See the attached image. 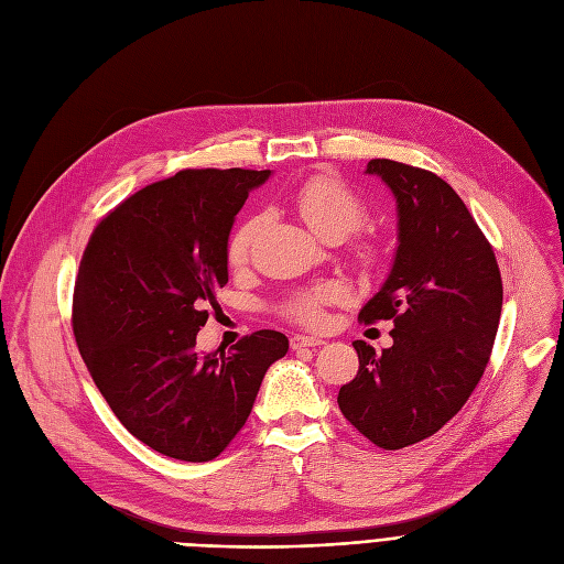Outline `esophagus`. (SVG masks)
<instances>
[{"mask_svg": "<svg viewBox=\"0 0 564 564\" xmlns=\"http://www.w3.org/2000/svg\"><path fill=\"white\" fill-rule=\"evenodd\" d=\"M324 344V339H318V337H305V335H293L291 337V348L293 351H299V348H310V346H321Z\"/></svg>", "mask_w": 564, "mask_h": 564, "instance_id": "34e87169", "label": "esophagus"}]
</instances>
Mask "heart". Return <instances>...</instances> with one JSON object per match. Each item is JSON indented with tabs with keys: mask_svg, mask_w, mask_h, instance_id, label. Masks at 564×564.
I'll return each instance as SVG.
<instances>
[{
	"mask_svg": "<svg viewBox=\"0 0 564 564\" xmlns=\"http://www.w3.org/2000/svg\"><path fill=\"white\" fill-rule=\"evenodd\" d=\"M303 220L326 240H341L348 234H354L367 223V206L365 202L339 178L333 176H316L299 187L293 195ZM261 227V216H250L240 223L227 246V261L234 268H243L250 259L257 231ZM337 299V289L318 286L305 293L293 296L284 312L289 318L299 321L307 328H318L324 324V305Z\"/></svg>",
	"mask_w": 564,
	"mask_h": 564,
	"instance_id": "b5f03b06",
	"label": "heart"
}]
</instances>
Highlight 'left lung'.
<instances>
[{"label":"left lung","instance_id":"1","mask_svg":"<svg viewBox=\"0 0 564 564\" xmlns=\"http://www.w3.org/2000/svg\"><path fill=\"white\" fill-rule=\"evenodd\" d=\"M397 199V254L358 321H392V346L362 339L358 373L339 388L344 417L373 445L401 449L434 436L462 411L487 369L502 310L494 248L462 197L420 167L373 158Z\"/></svg>","mask_w":564,"mask_h":564}]
</instances>
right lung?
Returning a JSON list of instances; mask_svg holds the SVG:
<instances>
[{"instance_id": "obj_1", "label": "right lung", "mask_w": 564, "mask_h": 564, "mask_svg": "<svg viewBox=\"0 0 564 564\" xmlns=\"http://www.w3.org/2000/svg\"><path fill=\"white\" fill-rule=\"evenodd\" d=\"M271 170H183L98 223L73 291V333L128 432L178 462H210L243 429L265 369L289 351L278 330L197 351L225 286L236 213Z\"/></svg>"}]
</instances>
